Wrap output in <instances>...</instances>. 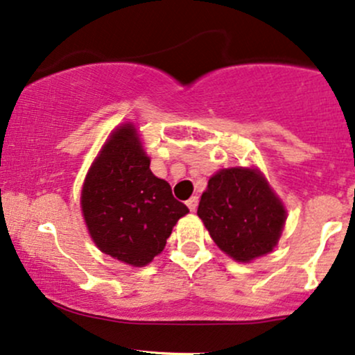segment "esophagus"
Instances as JSON below:
<instances>
[{
    "label": "esophagus",
    "instance_id": "esophagus-1",
    "mask_svg": "<svg viewBox=\"0 0 355 355\" xmlns=\"http://www.w3.org/2000/svg\"><path fill=\"white\" fill-rule=\"evenodd\" d=\"M198 205H199V198H191L189 200H187V207H189V211H192L194 212L196 209H198Z\"/></svg>",
    "mask_w": 355,
    "mask_h": 355
}]
</instances>
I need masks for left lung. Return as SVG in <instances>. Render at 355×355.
<instances>
[{
  "label": "left lung",
  "instance_id": "8db88e82",
  "mask_svg": "<svg viewBox=\"0 0 355 355\" xmlns=\"http://www.w3.org/2000/svg\"><path fill=\"white\" fill-rule=\"evenodd\" d=\"M214 242L235 261L255 260L277 247L286 211L263 174L252 168L220 169L199 202Z\"/></svg>",
  "mask_w": 355,
  "mask_h": 355
}]
</instances>
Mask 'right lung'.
<instances>
[{"mask_svg": "<svg viewBox=\"0 0 355 355\" xmlns=\"http://www.w3.org/2000/svg\"><path fill=\"white\" fill-rule=\"evenodd\" d=\"M82 214L95 245L131 266H144L163 252L173 227L189 212L171 186L150 169L137 128L113 131L87 173Z\"/></svg>", "mask_w": 355, "mask_h": 355, "instance_id": "add662e5", "label": "right lung"}]
</instances>
